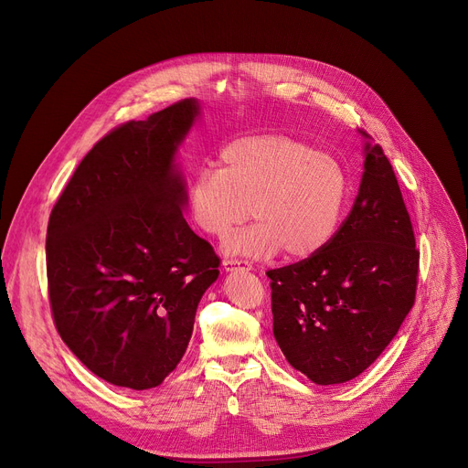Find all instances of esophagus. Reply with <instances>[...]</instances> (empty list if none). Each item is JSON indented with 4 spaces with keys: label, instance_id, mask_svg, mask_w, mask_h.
Segmentation results:
<instances>
[{
    "label": "esophagus",
    "instance_id": "obj_1",
    "mask_svg": "<svg viewBox=\"0 0 468 468\" xmlns=\"http://www.w3.org/2000/svg\"><path fill=\"white\" fill-rule=\"evenodd\" d=\"M222 266H225L227 272L238 271V269H243V271L251 269V264L248 261H243V259H229V261H225V264H222Z\"/></svg>",
    "mask_w": 468,
    "mask_h": 468
}]
</instances>
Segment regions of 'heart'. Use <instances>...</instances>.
I'll use <instances>...</instances> for the list:
<instances>
[{
	"instance_id": "b5f03b06",
	"label": "heart",
	"mask_w": 468,
	"mask_h": 468,
	"mask_svg": "<svg viewBox=\"0 0 468 468\" xmlns=\"http://www.w3.org/2000/svg\"><path fill=\"white\" fill-rule=\"evenodd\" d=\"M220 167L199 169L186 192L194 225L225 238L251 213L255 222L227 241L229 253L289 259L320 253L337 234L350 197L339 160L285 135H255L220 150Z\"/></svg>"
}]
</instances>
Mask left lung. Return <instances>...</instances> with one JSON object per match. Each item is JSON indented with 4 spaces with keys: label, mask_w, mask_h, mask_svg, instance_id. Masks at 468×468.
<instances>
[{
    "label": "left lung",
    "mask_w": 468,
    "mask_h": 468,
    "mask_svg": "<svg viewBox=\"0 0 468 468\" xmlns=\"http://www.w3.org/2000/svg\"><path fill=\"white\" fill-rule=\"evenodd\" d=\"M358 196L327 246L266 272L274 337L287 362L316 385L346 383L394 339L415 303L419 250L390 162L362 131Z\"/></svg>",
    "instance_id": "8db88e82"
}]
</instances>
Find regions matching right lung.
Masks as SVG:
<instances>
[{
	"mask_svg": "<svg viewBox=\"0 0 468 468\" xmlns=\"http://www.w3.org/2000/svg\"><path fill=\"white\" fill-rule=\"evenodd\" d=\"M199 104L175 102L114 127L76 167L48 225L55 327L80 362L116 387H158L181 362L220 259L183 217L176 146Z\"/></svg>",
	"mask_w": 468,
	"mask_h": 468,
	"instance_id": "add662e5",
	"label": "right lung"
}]
</instances>
